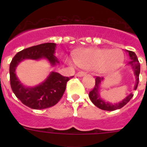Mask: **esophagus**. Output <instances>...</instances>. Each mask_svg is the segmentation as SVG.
Returning a JSON list of instances; mask_svg holds the SVG:
<instances>
[{
  "mask_svg": "<svg viewBox=\"0 0 147 147\" xmlns=\"http://www.w3.org/2000/svg\"><path fill=\"white\" fill-rule=\"evenodd\" d=\"M86 75V73L83 72V71H80V72H78L77 74H76V76H79V77H82V76H85Z\"/></svg>",
  "mask_w": 147,
  "mask_h": 147,
  "instance_id": "obj_1",
  "label": "esophagus"
}]
</instances>
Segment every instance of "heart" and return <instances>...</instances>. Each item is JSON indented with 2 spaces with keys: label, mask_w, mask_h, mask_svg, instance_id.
<instances>
[{
  "label": "heart",
  "mask_w": 147,
  "mask_h": 147,
  "mask_svg": "<svg viewBox=\"0 0 147 147\" xmlns=\"http://www.w3.org/2000/svg\"><path fill=\"white\" fill-rule=\"evenodd\" d=\"M124 59V54L119 49H86L78 53L76 62L83 68H96L105 73L119 68Z\"/></svg>",
  "instance_id": "obj_1"
}]
</instances>
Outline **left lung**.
I'll return each mask as SVG.
<instances>
[{
  "mask_svg": "<svg viewBox=\"0 0 147 147\" xmlns=\"http://www.w3.org/2000/svg\"><path fill=\"white\" fill-rule=\"evenodd\" d=\"M129 56V62H128V64L132 67V71L134 73V75L136 76V84L134 86V90H136L138 88V82H139V74H140V63L138 59L137 56L135 54V52L131 51L126 50ZM103 78H101L99 76H97L96 78V84L92 90L89 93V98L91 100V102H93V105H96L97 107L102 109L103 110H107V111H113V110H118L121 107H123L125 105H127L128 102H129V100L132 98L133 94L132 93H129L127 97L124 98V99L121 101L120 102L115 104H112L111 102H107L105 99L101 98L99 94V88L101 83L103 81Z\"/></svg>",
  "mask_w": 147,
  "mask_h": 147,
  "instance_id": "obj_1",
  "label": "left lung"
}]
</instances>
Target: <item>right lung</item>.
<instances>
[{"label":"right lung","instance_id":"add662e5","mask_svg":"<svg viewBox=\"0 0 147 147\" xmlns=\"http://www.w3.org/2000/svg\"><path fill=\"white\" fill-rule=\"evenodd\" d=\"M56 43L47 42L23 49L13 57L9 65L10 84L17 98L27 107L35 110H42L52 107L59 102L64 94L66 85L71 77L52 72L38 85L27 87L23 85L16 76V67L24 59H47L51 66L59 64L55 57Z\"/></svg>","mask_w":147,"mask_h":147}]
</instances>
